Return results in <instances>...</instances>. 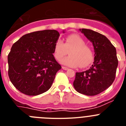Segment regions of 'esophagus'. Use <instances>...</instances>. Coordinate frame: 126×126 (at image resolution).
Here are the masks:
<instances>
[{"label": "esophagus", "mask_w": 126, "mask_h": 126, "mask_svg": "<svg viewBox=\"0 0 126 126\" xmlns=\"http://www.w3.org/2000/svg\"><path fill=\"white\" fill-rule=\"evenodd\" d=\"M62 68L63 69H64V70H67V69H69L67 68V67H64V66H62Z\"/></svg>", "instance_id": "1"}]
</instances>
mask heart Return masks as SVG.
<instances>
[{"label":"heart","instance_id":"obj_1","mask_svg":"<svg viewBox=\"0 0 126 126\" xmlns=\"http://www.w3.org/2000/svg\"><path fill=\"white\" fill-rule=\"evenodd\" d=\"M69 51V56L64 58L61 62L71 67H86L93 61V52L85 41L79 35L72 34L67 36L65 42L58 40L55 44L54 56L57 60L61 59Z\"/></svg>","mask_w":126,"mask_h":126}]
</instances>
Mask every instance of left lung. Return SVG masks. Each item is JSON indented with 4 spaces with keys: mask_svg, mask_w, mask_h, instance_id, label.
Wrapping results in <instances>:
<instances>
[{
    "mask_svg": "<svg viewBox=\"0 0 126 126\" xmlns=\"http://www.w3.org/2000/svg\"><path fill=\"white\" fill-rule=\"evenodd\" d=\"M79 31L94 47V62L88 70L76 73L73 83L78 93L94 96L107 89L115 79L118 60L115 48L105 36L89 29Z\"/></svg>",
    "mask_w": 126,
    "mask_h": 126,
    "instance_id": "obj_1",
    "label": "left lung"
}]
</instances>
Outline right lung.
I'll list each match as a JSON object with an SVG mask.
<instances>
[{"label": "right lung", "instance_id": "add662e5", "mask_svg": "<svg viewBox=\"0 0 126 126\" xmlns=\"http://www.w3.org/2000/svg\"><path fill=\"white\" fill-rule=\"evenodd\" d=\"M59 36L54 30L38 31L24 34L13 44L8 55V74L19 92L36 96L50 88L61 69L53 55Z\"/></svg>", "mask_w": 126, "mask_h": 126}]
</instances>
